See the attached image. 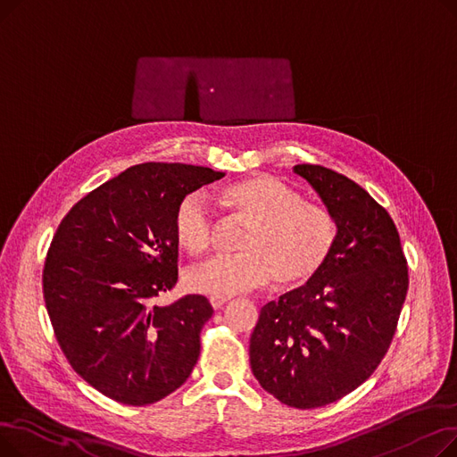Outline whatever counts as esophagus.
<instances>
[{
	"label": "esophagus",
	"instance_id": "1",
	"mask_svg": "<svg viewBox=\"0 0 457 457\" xmlns=\"http://www.w3.org/2000/svg\"><path fill=\"white\" fill-rule=\"evenodd\" d=\"M228 302H229L228 298H211V305H212V309H220V307H224Z\"/></svg>",
	"mask_w": 457,
	"mask_h": 457
}]
</instances>
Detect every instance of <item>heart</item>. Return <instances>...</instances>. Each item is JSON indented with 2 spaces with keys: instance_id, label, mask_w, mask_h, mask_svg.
Here are the masks:
<instances>
[{
  "instance_id": "obj_1",
  "label": "heart",
  "mask_w": 457,
  "mask_h": 457,
  "mask_svg": "<svg viewBox=\"0 0 457 457\" xmlns=\"http://www.w3.org/2000/svg\"><path fill=\"white\" fill-rule=\"evenodd\" d=\"M220 200L250 224L235 257H212L185 276L192 293L231 298L272 278L279 289H296L326 267L337 226L331 212L305 204L300 192L281 179L257 174L220 190ZM176 238L192 255L207 252L214 238L212 212L198 192L185 196L174 214Z\"/></svg>"
}]
</instances>
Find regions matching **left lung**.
<instances>
[{"mask_svg": "<svg viewBox=\"0 0 457 457\" xmlns=\"http://www.w3.org/2000/svg\"><path fill=\"white\" fill-rule=\"evenodd\" d=\"M331 212L337 238L317 278L261 309L250 365L279 402L313 410L357 389L381 363L407 295L398 229L370 195L320 164H296Z\"/></svg>", "mask_w": 457, "mask_h": 457, "instance_id": "8db88e82", "label": "left lung"}]
</instances>
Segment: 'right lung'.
I'll use <instances>...</instances> for the list:
<instances>
[{
    "instance_id": "right-lung-1",
    "label": "right lung",
    "mask_w": 457,
    "mask_h": 457,
    "mask_svg": "<svg viewBox=\"0 0 457 457\" xmlns=\"http://www.w3.org/2000/svg\"><path fill=\"white\" fill-rule=\"evenodd\" d=\"M220 178L181 162L131 166L88 192L54 235L42 287L55 337L71 369L120 403L159 402L198 361L209 300H154L178 281L179 202Z\"/></svg>"
}]
</instances>
